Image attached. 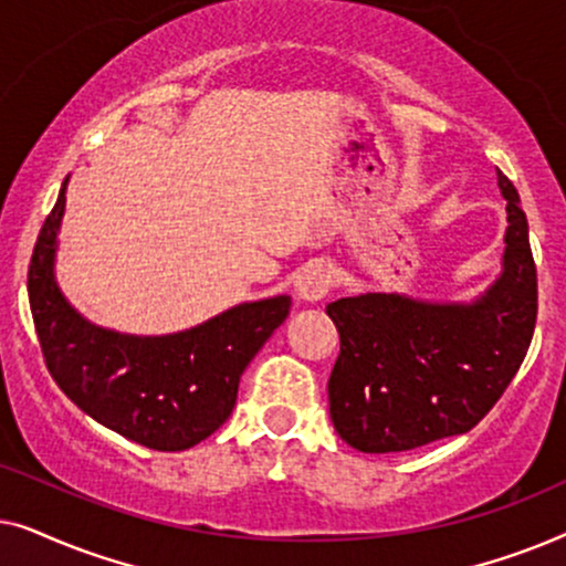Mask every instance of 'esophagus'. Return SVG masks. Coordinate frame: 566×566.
Here are the masks:
<instances>
[{
  "mask_svg": "<svg viewBox=\"0 0 566 566\" xmlns=\"http://www.w3.org/2000/svg\"><path fill=\"white\" fill-rule=\"evenodd\" d=\"M293 289H296V296L301 301H306V304H316V301H322L332 289L329 268L322 265V262H312V265H306L296 275Z\"/></svg>",
  "mask_w": 566,
  "mask_h": 566,
  "instance_id": "esophagus-1",
  "label": "esophagus"
}]
</instances>
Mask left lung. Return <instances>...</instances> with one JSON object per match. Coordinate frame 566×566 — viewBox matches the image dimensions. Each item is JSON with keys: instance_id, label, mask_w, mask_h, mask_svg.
<instances>
[{"instance_id": "left-lung-1", "label": "left lung", "mask_w": 566, "mask_h": 566, "mask_svg": "<svg viewBox=\"0 0 566 566\" xmlns=\"http://www.w3.org/2000/svg\"><path fill=\"white\" fill-rule=\"evenodd\" d=\"M507 200L502 273L474 301H420L405 293L337 298L339 332L329 376L337 436L363 453H399L469 432L513 381L538 312L528 221L515 185Z\"/></svg>"}]
</instances>
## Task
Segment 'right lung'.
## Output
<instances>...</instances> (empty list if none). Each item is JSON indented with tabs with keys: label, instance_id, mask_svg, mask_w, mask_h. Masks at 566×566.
Instances as JSON below:
<instances>
[{
	"label": "right lung",
	"instance_id": "add662e5",
	"mask_svg": "<svg viewBox=\"0 0 566 566\" xmlns=\"http://www.w3.org/2000/svg\"><path fill=\"white\" fill-rule=\"evenodd\" d=\"M66 182L28 270L35 332L59 389L105 428L154 451H185L229 420L239 378L291 312V296L231 306L198 327L142 337L97 327L56 283Z\"/></svg>",
	"mask_w": 566,
	"mask_h": 566
}]
</instances>
